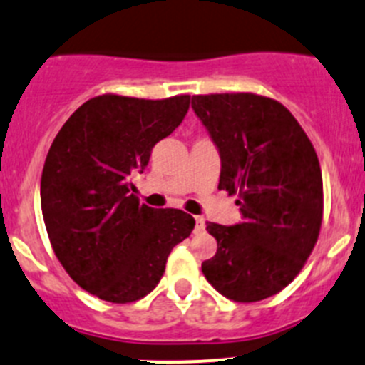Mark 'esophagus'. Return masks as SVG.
Segmentation results:
<instances>
[{"label":"esophagus","mask_w":365,"mask_h":365,"mask_svg":"<svg viewBox=\"0 0 365 365\" xmlns=\"http://www.w3.org/2000/svg\"><path fill=\"white\" fill-rule=\"evenodd\" d=\"M205 230V219L202 217H195V232H202Z\"/></svg>","instance_id":"obj_1"}]
</instances>
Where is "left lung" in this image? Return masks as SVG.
Returning <instances> with one entry per match:
<instances>
[{"mask_svg":"<svg viewBox=\"0 0 365 365\" xmlns=\"http://www.w3.org/2000/svg\"><path fill=\"white\" fill-rule=\"evenodd\" d=\"M192 108L220 155L219 190L237 195L242 220L206 222L217 253L202 273L220 295L257 302L282 292L315 248L322 172L292 112L257 93L193 96Z\"/></svg>","mask_w":365,"mask_h":365,"instance_id":"left-lung-1","label":"left lung"}]
</instances>
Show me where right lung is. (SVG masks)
Segmentation results:
<instances>
[{
	"instance_id": "1",
	"label": "right lung",
	"mask_w": 365,
	"mask_h": 365,
	"mask_svg": "<svg viewBox=\"0 0 365 365\" xmlns=\"http://www.w3.org/2000/svg\"><path fill=\"white\" fill-rule=\"evenodd\" d=\"M190 96L137 99L105 93L83 103L53 139L41 175V210L53 253L72 280L106 302H135L165 273L195 219L141 205L132 175L182 123Z\"/></svg>"
}]
</instances>
